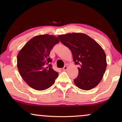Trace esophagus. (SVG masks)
Segmentation results:
<instances>
[{
    "mask_svg": "<svg viewBox=\"0 0 122 122\" xmlns=\"http://www.w3.org/2000/svg\"><path fill=\"white\" fill-rule=\"evenodd\" d=\"M67 69H68V66H64V68H63V70L64 71H66Z\"/></svg>",
    "mask_w": 122,
    "mask_h": 122,
    "instance_id": "1",
    "label": "esophagus"
}]
</instances>
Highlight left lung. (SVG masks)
<instances>
[{"instance_id": "8db88e82", "label": "left lung", "mask_w": 122, "mask_h": 122, "mask_svg": "<svg viewBox=\"0 0 122 122\" xmlns=\"http://www.w3.org/2000/svg\"><path fill=\"white\" fill-rule=\"evenodd\" d=\"M61 42L72 53L79 75L74 80L77 87L90 90L99 84L106 68V53L94 40L83 33H70L58 36Z\"/></svg>"}]
</instances>
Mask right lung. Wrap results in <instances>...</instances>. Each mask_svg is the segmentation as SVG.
Segmentation results:
<instances>
[{"label": "right lung", "instance_id": "right-lung-1", "mask_svg": "<svg viewBox=\"0 0 122 122\" xmlns=\"http://www.w3.org/2000/svg\"><path fill=\"white\" fill-rule=\"evenodd\" d=\"M56 37L40 35L32 38L19 51L17 67L24 81L38 91L46 89L52 85L58 73L52 69L50 50L59 42Z\"/></svg>", "mask_w": 122, "mask_h": 122}]
</instances>
